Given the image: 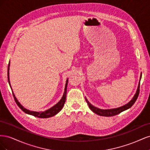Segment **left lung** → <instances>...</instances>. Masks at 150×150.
Returning <instances> with one entry per match:
<instances>
[{"label":"left lung","instance_id":"obj_1","mask_svg":"<svg viewBox=\"0 0 150 150\" xmlns=\"http://www.w3.org/2000/svg\"><path fill=\"white\" fill-rule=\"evenodd\" d=\"M140 78H142V74H141V77ZM141 79V78H140ZM139 84L138 86V89L137 91V93H136L135 95L134 96L133 98L131 99V100L128 103L125 104V106H121L120 108H115V109H111V110H101V109H99L97 108L96 107L93 106V105H91L89 103V102L87 100V99L86 98V101L87 102L88 106L89 107V108L91 109V110H92L94 113H96V114L99 115V116H115L120 114L121 112L124 111L126 110H128V109L130 108L131 106H132L134 103H135V101H137V99L139 96Z\"/></svg>","mask_w":150,"mask_h":150}]
</instances>
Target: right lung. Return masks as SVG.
Here are the masks:
<instances>
[{
  "label": "right lung",
  "mask_w": 150,
  "mask_h": 150,
  "mask_svg": "<svg viewBox=\"0 0 150 150\" xmlns=\"http://www.w3.org/2000/svg\"><path fill=\"white\" fill-rule=\"evenodd\" d=\"M9 66H10V62H9V63H8V65L7 75H8V83H9V85L11 86L10 81H9V71H9ZM67 83H68V79H67V81H66L65 89H64V94H63V96L62 97L61 100L59 101L55 106H54L51 108H50V109H49V110L45 111H43V112H35V111H29L28 110H27V109L24 108L23 106H22L21 104L19 103V102L17 101V99H16L14 94H13V92H12L14 100H15L16 103H17L18 106H19L24 112L27 113V114L33 115V116H35V117H40V118H47V117H52L54 115H56V114H57V113L61 110V109L63 108V106H64L65 101H66V91H67Z\"/></svg>",
  "instance_id": "add662e5"
}]
</instances>
